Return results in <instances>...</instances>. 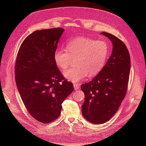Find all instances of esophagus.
I'll return each instance as SVG.
<instances>
[{"label": "esophagus", "mask_w": 146, "mask_h": 146, "mask_svg": "<svg viewBox=\"0 0 146 146\" xmlns=\"http://www.w3.org/2000/svg\"><path fill=\"white\" fill-rule=\"evenodd\" d=\"M74 88L75 90H78L80 89V85L79 84H74Z\"/></svg>", "instance_id": "34e87169"}]
</instances>
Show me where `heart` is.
Masks as SVG:
<instances>
[{
	"label": "heart",
	"instance_id": "obj_1",
	"mask_svg": "<svg viewBox=\"0 0 146 146\" xmlns=\"http://www.w3.org/2000/svg\"><path fill=\"white\" fill-rule=\"evenodd\" d=\"M110 47L107 41L87 37H77L66 44V50L56 49L54 58L60 69H67L75 60L74 68L64 72L69 81L77 83L86 76L98 75L104 67L110 55Z\"/></svg>",
	"mask_w": 146,
	"mask_h": 146
}]
</instances>
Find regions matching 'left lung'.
Returning a JSON list of instances; mask_svg holds the SVG:
<instances>
[{
	"label": "left lung",
	"instance_id": "left-lung-1",
	"mask_svg": "<svg viewBox=\"0 0 146 146\" xmlns=\"http://www.w3.org/2000/svg\"><path fill=\"white\" fill-rule=\"evenodd\" d=\"M113 44V52L101 71L81 85L85 94L83 117L95 124L109 121L115 114L127 93L130 72V57L125 44L111 33H100Z\"/></svg>",
	"mask_w": 146,
	"mask_h": 146
}]
</instances>
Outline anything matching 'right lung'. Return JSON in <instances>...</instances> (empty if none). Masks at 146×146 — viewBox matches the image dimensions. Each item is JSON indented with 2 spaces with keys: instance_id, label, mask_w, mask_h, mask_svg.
Listing matches in <instances>:
<instances>
[{
  "instance_id": "add662e5",
  "label": "right lung",
  "mask_w": 146,
  "mask_h": 146,
  "mask_svg": "<svg viewBox=\"0 0 146 146\" xmlns=\"http://www.w3.org/2000/svg\"><path fill=\"white\" fill-rule=\"evenodd\" d=\"M64 29L36 30L19 47L15 80L26 109L38 121L50 123L61 114V104L74 91L55 63L54 55Z\"/></svg>"
}]
</instances>
